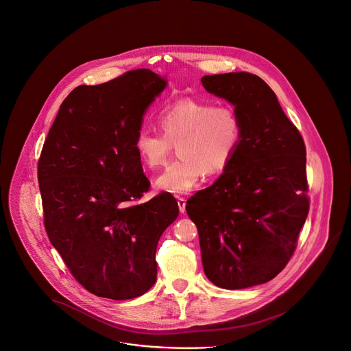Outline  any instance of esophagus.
Returning a JSON list of instances; mask_svg holds the SVG:
<instances>
[{"label":"esophagus","mask_w":351,"mask_h":351,"mask_svg":"<svg viewBox=\"0 0 351 351\" xmlns=\"http://www.w3.org/2000/svg\"><path fill=\"white\" fill-rule=\"evenodd\" d=\"M178 207H180V213L181 214H184V211H186V199L184 198H178Z\"/></svg>","instance_id":"esophagus-1"}]
</instances>
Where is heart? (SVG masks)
Masks as SVG:
<instances>
[{
  "mask_svg": "<svg viewBox=\"0 0 351 351\" xmlns=\"http://www.w3.org/2000/svg\"><path fill=\"white\" fill-rule=\"evenodd\" d=\"M162 133L140 130L134 149L149 169H157L176 145L178 158L156 180V187L184 194L198 184L203 173H221L239 148L241 123L230 107H215L193 99L169 104L157 117Z\"/></svg>",
  "mask_w": 351,
  "mask_h": 351,
  "instance_id": "heart-1",
  "label": "heart"
}]
</instances>
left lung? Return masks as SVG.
Here are the masks:
<instances>
[{
	"label": "left lung",
	"instance_id": "8db88e82",
	"mask_svg": "<svg viewBox=\"0 0 351 351\" xmlns=\"http://www.w3.org/2000/svg\"><path fill=\"white\" fill-rule=\"evenodd\" d=\"M207 93L230 101L241 123L239 148L221 177L187 199L203 269L219 288L276 277L292 258L309 213L306 149L276 95L258 75H206Z\"/></svg>",
	"mask_w": 351,
	"mask_h": 351
}]
</instances>
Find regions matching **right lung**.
<instances>
[{
  "mask_svg": "<svg viewBox=\"0 0 351 351\" xmlns=\"http://www.w3.org/2000/svg\"><path fill=\"white\" fill-rule=\"evenodd\" d=\"M167 80L140 69L64 99L38 161L45 228L75 280L111 300L144 295L157 278L156 250L178 203L150 187L134 149L143 116Z\"/></svg>",
  "mask_w": 351,
  "mask_h": 351,
  "instance_id": "right-lung-1",
  "label": "right lung"
}]
</instances>
